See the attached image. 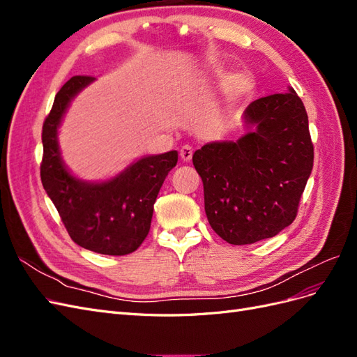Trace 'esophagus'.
<instances>
[{
  "label": "esophagus",
  "instance_id": "1",
  "mask_svg": "<svg viewBox=\"0 0 357 357\" xmlns=\"http://www.w3.org/2000/svg\"><path fill=\"white\" fill-rule=\"evenodd\" d=\"M193 156V149L190 146H183L180 149V158L185 160V162H189Z\"/></svg>",
  "mask_w": 357,
  "mask_h": 357
}]
</instances>
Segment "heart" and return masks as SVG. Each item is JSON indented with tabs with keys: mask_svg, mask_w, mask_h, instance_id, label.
Segmentation results:
<instances>
[{
	"mask_svg": "<svg viewBox=\"0 0 357 357\" xmlns=\"http://www.w3.org/2000/svg\"><path fill=\"white\" fill-rule=\"evenodd\" d=\"M225 93L229 96V98H240L241 95H244L247 92V79L243 77V75H234L229 80H226L225 84Z\"/></svg>",
	"mask_w": 357,
	"mask_h": 357,
	"instance_id": "obj_1",
	"label": "heart"
}]
</instances>
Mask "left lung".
I'll return each mask as SVG.
<instances>
[{
	"mask_svg": "<svg viewBox=\"0 0 357 357\" xmlns=\"http://www.w3.org/2000/svg\"><path fill=\"white\" fill-rule=\"evenodd\" d=\"M244 121L253 131L238 142L205 144L192 158L208 223L235 245L271 238L295 220L314 160L308 116L294 89L253 101Z\"/></svg>",
	"mask_w": 357,
	"mask_h": 357,
	"instance_id": "8db88e82",
	"label": "left lung"
}]
</instances>
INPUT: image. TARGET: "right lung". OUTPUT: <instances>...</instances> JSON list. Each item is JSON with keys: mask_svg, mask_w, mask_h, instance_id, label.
<instances>
[{"mask_svg": "<svg viewBox=\"0 0 357 357\" xmlns=\"http://www.w3.org/2000/svg\"><path fill=\"white\" fill-rule=\"evenodd\" d=\"M91 82V75H74L56 93L43 123L40 176L75 244L95 253L123 256L146 240L156 197L168 172L177 165L178 153L171 150L146 156L104 183L74 178L59 155L58 126L73 96Z\"/></svg>", "mask_w": 357, "mask_h": 357, "instance_id": "1", "label": "right lung"}]
</instances>
